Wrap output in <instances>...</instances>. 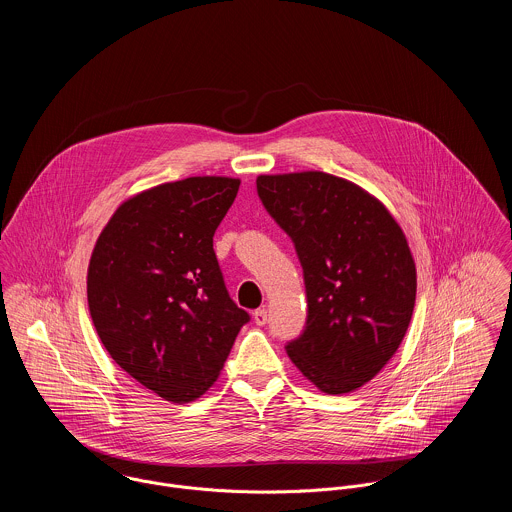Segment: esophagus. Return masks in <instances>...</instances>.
I'll return each mask as SVG.
<instances>
[{"instance_id":"obj_1","label":"esophagus","mask_w":512,"mask_h":512,"mask_svg":"<svg viewBox=\"0 0 512 512\" xmlns=\"http://www.w3.org/2000/svg\"><path fill=\"white\" fill-rule=\"evenodd\" d=\"M254 321H256V325H260V327L266 325V323H268V309H264V307H262V309H256V311H254Z\"/></svg>"}]
</instances>
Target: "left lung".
<instances>
[{"instance_id": "obj_1", "label": "left lung", "mask_w": 512, "mask_h": 512, "mask_svg": "<svg viewBox=\"0 0 512 512\" xmlns=\"http://www.w3.org/2000/svg\"><path fill=\"white\" fill-rule=\"evenodd\" d=\"M258 197L292 238L307 321L286 351L321 392L374 378L400 347L416 301V266L398 222L361 187L323 171L260 175Z\"/></svg>"}]
</instances>
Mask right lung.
Here are the masks:
<instances>
[{
  "label": "right lung",
  "mask_w": 512,
  "mask_h": 512,
  "mask_svg": "<svg viewBox=\"0 0 512 512\" xmlns=\"http://www.w3.org/2000/svg\"><path fill=\"white\" fill-rule=\"evenodd\" d=\"M240 181L187 177L118 207L88 266V307L116 361L157 396L185 404L217 380L242 325L213 236Z\"/></svg>",
  "instance_id": "right-lung-1"
}]
</instances>
